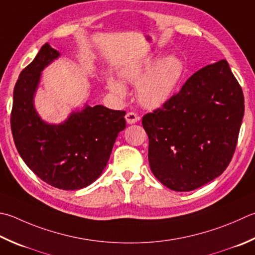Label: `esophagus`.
Listing matches in <instances>:
<instances>
[{
    "instance_id": "esophagus-1",
    "label": "esophagus",
    "mask_w": 255,
    "mask_h": 255,
    "mask_svg": "<svg viewBox=\"0 0 255 255\" xmlns=\"http://www.w3.org/2000/svg\"><path fill=\"white\" fill-rule=\"evenodd\" d=\"M125 118H126V122L128 124H134V123H137L139 121L138 115L136 113H133V112L127 113L126 116H125Z\"/></svg>"
}]
</instances>
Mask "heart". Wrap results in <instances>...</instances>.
<instances>
[{
    "mask_svg": "<svg viewBox=\"0 0 255 255\" xmlns=\"http://www.w3.org/2000/svg\"><path fill=\"white\" fill-rule=\"evenodd\" d=\"M182 73L181 59L171 55L159 63L157 57H144L125 67L121 75L124 82L138 84L137 98L142 106L157 108L170 99ZM108 87L117 96H126V88L117 79L109 78Z\"/></svg>",
    "mask_w": 255,
    "mask_h": 255,
    "instance_id": "obj_1",
    "label": "heart"
}]
</instances>
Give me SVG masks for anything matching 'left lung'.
<instances>
[{"label":"left lung","instance_id":"obj_1","mask_svg":"<svg viewBox=\"0 0 255 255\" xmlns=\"http://www.w3.org/2000/svg\"><path fill=\"white\" fill-rule=\"evenodd\" d=\"M244 115L240 84L226 59L199 69L161 108L142 117L152 173L174 191H192L226 170Z\"/></svg>","mask_w":255,"mask_h":255}]
</instances>
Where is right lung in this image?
<instances>
[{"mask_svg":"<svg viewBox=\"0 0 255 255\" xmlns=\"http://www.w3.org/2000/svg\"><path fill=\"white\" fill-rule=\"evenodd\" d=\"M59 56L46 43L19 74L13 93L11 129L19 156L44 182L63 190L89 186L101 176L119 131L125 111L96 105L73 113L61 125L43 122L33 105L41 72Z\"/></svg>","mask_w":255,"mask_h":255,"instance_id":"1","label":"right lung"}]
</instances>
